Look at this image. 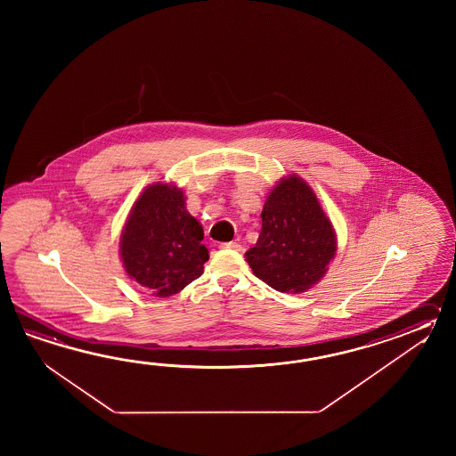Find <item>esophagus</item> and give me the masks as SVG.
<instances>
[{"label": "esophagus", "mask_w": 456, "mask_h": 456, "mask_svg": "<svg viewBox=\"0 0 456 456\" xmlns=\"http://www.w3.org/2000/svg\"><path fill=\"white\" fill-rule=\"evenodd\" d=\"M220 248L222 249H232V251H241L242 249L241 244L236 241L224 242Z\"/></svg>", "instance_id": "esophagus-1"}]
</instances>
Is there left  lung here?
<instances>
[{"label": "left lung", "mask_w": 456, "mask_h": 456, "mask_svg": "<svg viewBox=\"0 0 456 456\" xmlns=\"http://www.w3.org/2000/svg\"><path fill=\"white\" fill-rule=\"evenodd\" d=\"M262 230L246 261L281 293H303L324 277L338 240L316 194L298 175L281 179L262 208Z\"/></svg>", "instance_id": "1"}]
</instances>
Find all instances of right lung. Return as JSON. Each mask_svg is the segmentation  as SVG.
<instances>
[{
    "label": "right lung",
    "instance_id": "right-lung-1",
    "mask_svg": "<svg viewBox=\"0 0 456 456\" xmlns=\"http://www.w3.org/2000/svg\"><path fill=\"white\" fill-rule=\"evenodd\" d=\"M204 228L185 210L183 189L148 185L126 218L120 259L126 275L158 298L179 293L199 279L208 261Z\"/></svg>",
    "mask_w": 456,
    "mask_h": 456
}]
</instances>
